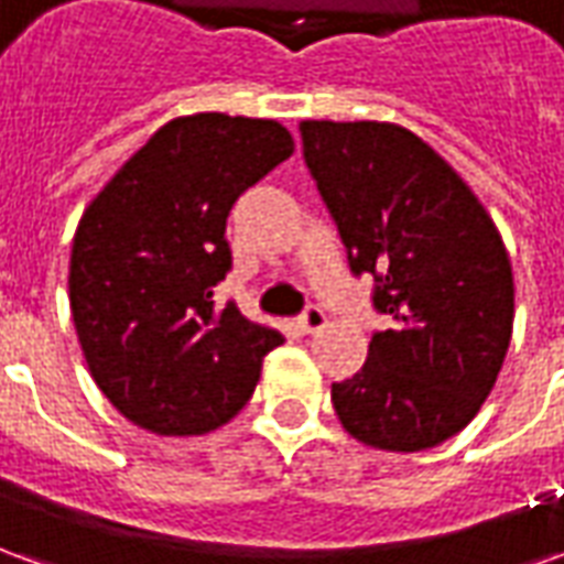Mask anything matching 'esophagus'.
<instances>
[{
  "label": "esophagus",
  "instance_id": "34e87169",
  "mask_svg": "<svg viewBox=\"0 0 564 564\" xmlns=\"http://www.w3.org/2000/svg\"><path fill=\"white\" fill-rule=\"evenodd\" d=\"M295 326H299V332H302V335H314V332H319L323 326H326V314H323L319 307H307L305 314L299 317V323H295Z\"/></svg>",
  "mask_w": 564,
  "mask_h": 564
}]
</instances>
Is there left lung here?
<instances>
[{
	"label": "left lung",
	"mask_w": 564,
	"mask_h": 564,
	"mask_svg": "<svg viewBox=\"0 0 564 564\" xmlns=\"http://www.w3.org/2000/svg\"><path fill=\"white\" fill-rule=\"evenodd\" d=\"M305 162L356 274H375L392 326L332 383L344 432L390 453L437 447L496 387L513 332L501 232L437 150L399 123L302 120Z\"/></svg>",
	"instance_id": "obj_1"
}]
</instances>
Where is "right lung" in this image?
<instances>
[{"mask_svg":"<svg viewBox=\"0 0 564 564\" xmlns=\"http://www.w3.org/2000/svg\"><path fill=\"white\" fill-rule=\"evenodd\" d=\"M278 120L220 111L174 117L80 214L68 302L96 387L153 435H208L257 390L283 338L214 286L232 253L235 198L293 153Z\"/></svg>","mask_w":564,"mask_h":564,"instance_id":"1","label":"right lung"}]
</instances>
